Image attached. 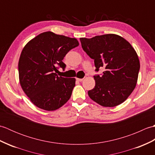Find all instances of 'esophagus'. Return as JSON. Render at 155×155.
<instances>
[{
    "label": "esophagus",
    "instance_id": "1",
    "mask_svg": "<svg viewBox=\"0 0 155 155\" xmlns=\"http://www.w3.org/2000/svg\"><path fill=\"white\" fill-rule=\"evenodd\" d=\"M84 78H76V80H77V81L78 82H82L83 81Z\"/></svg>",
    "mask_w": 155,
    "mask_h": 155
}]
</instances>
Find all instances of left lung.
<instances>
[{
  "instance_id": "8db88e82",
  "label": "left lung",
  "mask_w": 155,
  "mask_h": 155,
  "mask_svg": "<svg viewBox=\"0 0 155 155\" xmlns=\"http://www.w3.org/2000/svg\"><path fill=\"white\" fill-rule=\"evenodd\" d=\"M82 48L93 59L95 71L104 68L101 75L95 74V87L88 91L92 100L103 107H113L123 103L136 87L140 62L131 45L114 34L81 38Z\"/></svg>"
}]
</instances>
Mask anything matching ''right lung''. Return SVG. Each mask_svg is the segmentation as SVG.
<instances>
[{
  "mask_svg": "<svg viewBox=\"0 0 155 155\" xmlns=\"http://www.w3.org/2000/svg\"><path fill=\"white\" fill-rule=\"evenodd\" d=\"M79 45L76 38L45 32L25 45L18 61L20 84L23 91L37 107L54 110L71 98L74 78H64L55 73L71 49Z\"/></svg>",
  "mask_w": 155,
  "mask_h": 155,
  "instance_id": "obj_1",
  "label": "right lung"
}]
</instances>
